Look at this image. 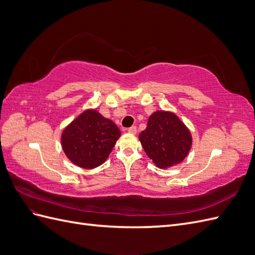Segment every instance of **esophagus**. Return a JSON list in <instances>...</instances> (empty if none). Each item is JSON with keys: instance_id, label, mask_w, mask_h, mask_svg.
I'll use <instances>...</instances> for the list:
<instances>
[{"instance_id": "obj_1", "label": "esophagus", "mask_w": 255, "mask_h": 255, "mask_svg": "<svg viewBox=\"0 0 255 255\" xmlns=\"http://www.w3.org/2000/svg\"><path fill=\"white\" fill-rule=\"evenodd\" d=\"M128 132L130 134H136L137 133V128L136 127H130L128 128Z\"/></svg>"}]
</instances>
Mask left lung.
I'll return each mask as SVG.
<instances>
[{"instance_id": "obj_1", "label": "left lung", "mask_w": 255, "mask_h": 255, "mask_svg": "<svg viewBox=\"0 0 255 255\" xmlns=\"http://www.w3.org/2000/svg\"><path fill=\"white\" fill-rule=\"evenodd\" d=\"M142 148L154 164L167 168L181 163L191 146V135L184 123L172 113L155 112L146 128L139 134Z\"/></svg>"}]
</instances>
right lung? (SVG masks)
I'll return each mask as SVG.
<instances>
[{"instance_id":"obj_1","label":"right lung","mask_w":255,"mask_h":255,"mask_svg":"<svg viewBox=\"0 0 255 255\" xmlns=\"http://www.w3.org/2000/svg\"><path fill=\"white\" fill-rule=\"evenodd\" d=\"M120 135V129L112 120L89 110L65 128L61 145L72 163L92 169L104 163Z\"/></svg>"}]
</instances>
